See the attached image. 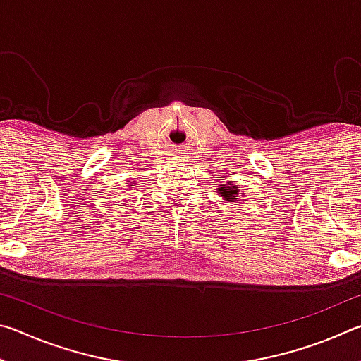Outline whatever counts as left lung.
<instances>
[{"label":"left lung","mask_w":361,"mask_h":361,"mask_svg":"<svg viewBox=\"0 0 361 361\" xmlns=\"http://www.w3.org/2000/svg\"><path fill=\"white\" fill-rule=\"evenodd\" d=\"M218 194L223 195V199L228 200V202H235V199L240 195L237 186L235 185H231V183H228V186H226V185L219 186L218 188Z\"/></svg>","instance_id":"left-lung-1"}]
</instances>
